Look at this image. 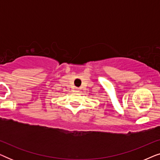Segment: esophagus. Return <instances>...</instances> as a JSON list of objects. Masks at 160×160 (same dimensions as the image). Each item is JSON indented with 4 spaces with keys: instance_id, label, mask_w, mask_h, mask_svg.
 <instances>
[{
    "instance_id": "1",
    "label": "esophagus",
    "mask_w": 160,
    "mask_h": 160,
    "mask_svg": "<svg viewBox=\"0 0 160 160\" xmlns=\"http://www.w3.org/2000/svg\"><path fill=\"white\" fill-rule=\"evenodd\" d=\"M78 91H79V89H76V92H78Z\"/></svg>"
}]
</instances>
